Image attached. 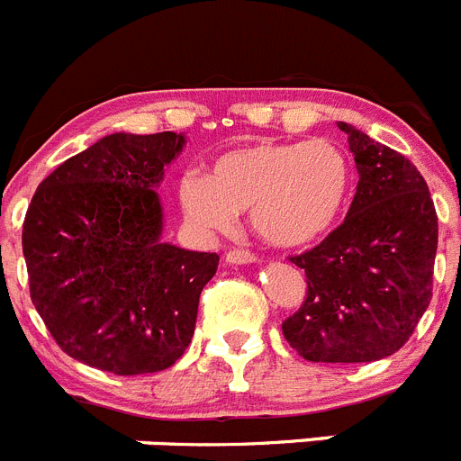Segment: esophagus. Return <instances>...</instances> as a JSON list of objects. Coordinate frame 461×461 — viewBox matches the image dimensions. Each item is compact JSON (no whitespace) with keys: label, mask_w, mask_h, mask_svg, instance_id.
I'll return each instance as SVG.
<instances>
[{"label":"esophagus","mask_w":461,"mask_h":461,"mask_svg":"<svg viewBox=\"0 0 461 461\" xmlns=\"http://www.w3.org/2000/svg\"><path fill=\"white\" fill-rule=\"evenodd\" d=\"M226 260L228 263H233V266H244V263H254L256 254L247 249H230L226 254Z\"/></svg>","instance_id":"esophagus-1"}]
</instances>
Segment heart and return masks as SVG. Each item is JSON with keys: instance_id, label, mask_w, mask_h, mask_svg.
<instances>
[{"instance_id": "heart-1", "label": "heart", "mask_w": 461, "mask_h": 461, "mask_svg": "<svg viewBox=\"0 0 461 461\" xmlns=\"http://www.w3.org/2000/svg\"><path fill=\"white\" fill-rule=\"evenodd\" d=\"M351 180V161L332 140H267L219 154L207 177L185 175L177 195L201 233H226L238 212L251 210V226L266 242L303 247L335 226Z\"/></svg>"}]
</instances>
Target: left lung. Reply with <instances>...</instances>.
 Wrapping results in <instances>:
<instances>
[{"label":"left lung","instance_id":"obj_1","mask_svg":"<svg viewBox=\"0 0 461 461\" xmlns=\"http://www.w3.org/2000/svg\"><path fill=\"white\" fill-rule=\"evenodd\" d=\"M356 157V195L344 221L303 267V307L281 332L309 362H374L397 353L431 300L438 217L409 158L339 122Z\"/></svg>","mask_w":461,"mask_h":461}]
</instances>
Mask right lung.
<instances>
[{
    "instance_id": "obj_1",
    "label": "right lung",
    "mask_w": 461,
    "mask_h": 461,
    "mask_svg": "<svg viewBox=\"0 0 461 461\" xmlns=\"http://www.w3.org/2000/svg\"><path fill=\"white\" fill-rule=\"evenodd\" d=\"M185 145L113 133L41 182L23 223L30 295L67 356L101 372L168 369L191 344L217 254L161 242L154 186Z\"/></svg>"
}]
</instances>
